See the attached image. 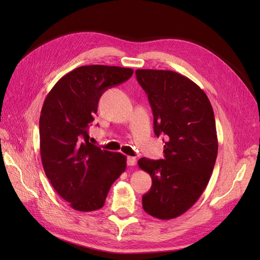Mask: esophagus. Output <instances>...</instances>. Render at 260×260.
Returning a JSON list of instances; mask_svg holds the SVG:
<instances>
[{"label": "esophagus", "instance_id": "esophagus-1", "mask_svg": "<svg viewBox=\"0 0 260 260\" xmlns=\"http://www.w3.org/2000/svg\"><path fill=\"white\" fill-rule=\"evenodd\" d=\"M127 164L129 165V166H135V165L137 164L136 157H128V158H127Z\"/></svg>", "mask_w": 260, "mask_h": 260}]
</instances>
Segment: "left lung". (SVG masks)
Here are the masks:
<instances>
[{
	"mask_svg": "<svg viewBox=\"0 0 260 260\" xmlns=\"http://www.w3.org/2000/svg\"><path fill=\"white\" fill-rule=\"evenodd\" d=\"M136 75L152 107L155 135L166 137L164 159L138 161L152 177L142 205L148 215L169 220L190 209L209 182L218 153L214 111L205 92L182 75L155 69Z\"/></svg>",
	"mask_w": 260,
	"mask_h": 260,
	"instance_id": "1",
	"label": "left lung"
}]
</instances>
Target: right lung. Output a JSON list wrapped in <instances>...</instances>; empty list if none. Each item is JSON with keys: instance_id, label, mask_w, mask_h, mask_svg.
Listing matches in <instances>:
<instances>
[{"instance_id": "right-lung-1", "label": "right lung", "mask_w": 260, "mask_h": 260, "mask_svg": "<svg viewBox=\"0 0 260 260\" xmlns=\"http://www.w3.org/2000/svg\"><path fill=\"white\" fill-rule=\"evenodd\" d=\"M132 74L118 66H81L61 77L45 98L39 122L43 169L76 210L103 207L109 188L127 168L124 155L89 142L88 129L102 94Z\"/></svg>"}]
</instances>
